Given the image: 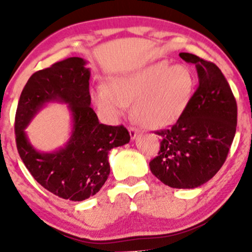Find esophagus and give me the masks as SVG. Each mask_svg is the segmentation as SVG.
<instances>
[{
	"instance_id": "1",
	"label": "esophagus",
	"mask_w": 252,
	"mask_h": 252,
	"mask_svg": "<svg viewBox=\"0 0 252 252\" xmlns=\"http://www.w3.org/2000/svg\"><path fill=\"white\" fill-rule=\"evenodd\" d=\"M129 134H130V139L131 140H134V139L136 138V136H138V134H139V130L138 129H135V128H129Z\"/></svg>"
}]
</instances>
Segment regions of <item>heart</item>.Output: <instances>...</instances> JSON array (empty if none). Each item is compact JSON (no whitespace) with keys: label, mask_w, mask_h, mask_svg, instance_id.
<instances>
[{"label":"heart","mask_w":252,"mask_h":252,"mask_svg":"<svg viewBox=\"0 0 252 252\" xmlns=\"http://www.w3.org/2000/svg\"><path fill=\"white\" fill-rule=\"evenodd\" d=\"M192 89L194 78L187 65H169L166 61H159L111 79L108 88L97 86L93 91V100L110 121L121 117L126 103L131 102V114L136 122L149 128H161L173 123L183 113Z\"/></svg>","instance_id":"b5f03b06"}]
</instances>
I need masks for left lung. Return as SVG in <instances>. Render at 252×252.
<instances>
[{
    "instance_id": "left-lung-1",
    "label": "left lung",
    "mask_w": 252,
    "mask_h": 252,
    "mask_svg": "<svg viewBox=\"0 0 252 252\" xmlns=\"http://www.w3.org/2000/svg\"><path fill=\"white\" fill-rule=\"evenodd\" d=\"M180 58L195 64L199 85L178 121L161 136L152 174L175 189H194L215 177L225 162L236 130V101L227 79L212 62L188 52Z\"/></svg>"
}]
</instances>
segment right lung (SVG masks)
<instances>
[{
	"label": "right lung",
	"mask_w": 252,
	"mask_h": 252,
	"mask_svg": "<svg viewBox=\"0 0 252 252\" xmlns=\"http://www.w3.org/2000/svg\"><path fill=\"white\" fill-rule=\"evenodd\" d=\"M90 69L86 61L70 57L34 73L25 84L16 113V142L22 161L34 179L52 194L72 201L94 196L110 175L108 154L130 140L123 126L98 122L90 107ZM48 102L67 103L72 114L67 144L53 153H40L30 144L25 128Z\"/></svg>",
	"instance_id": "right-lung-1"
}]
</instances>
